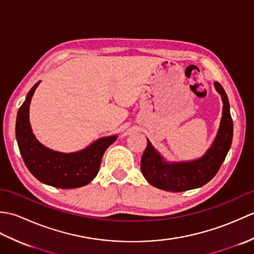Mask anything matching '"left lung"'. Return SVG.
I'll list each match as a JSON object with an SVG mask.
<instances>
[{"mask_svg": "<svg viewBox=\"0 0 254 254\" xmlns=\"http://www.w3.org/2000/svg\"><path fill=\"white\" fill-rule=\"evenodd\" d=\"M215 88L222 95L223 117L217 136L201 159L188 163L168 164L163 160L147 139L142 159V174L150 185L160 190L182 192L206 185L217 174L233 142L234 124L230 116L228 97L223 86L215 82Z\"/></svg>", "mask_w": 254, "mask_h": 254, "instance_id": "8db88e82", "label": "left lung"}]
</instances>
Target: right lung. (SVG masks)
I'll list each match as a JSON object with an SVG mask.
<instances>
[{
	"instance_id": "add662e5",
	"label": "right lung",
	"mask_w": 254,
	"mask_h": 254,
	"mask_svg": "<svg viewBox=\"0 0 254 254\" xmlns=\"http://www.w3.org/2000/svg\"><path fill=\"white\" fill-rule=\"evenodd\" d=\"M39 82L34 85L16 118V139L19 152L31 175L42 183L60 189H74L86 186L97 176L106 149L117 136L97 139L77 153L63 154L46 148L37 141L29 124V104Z\"/></svg>"
}]
</instances>
